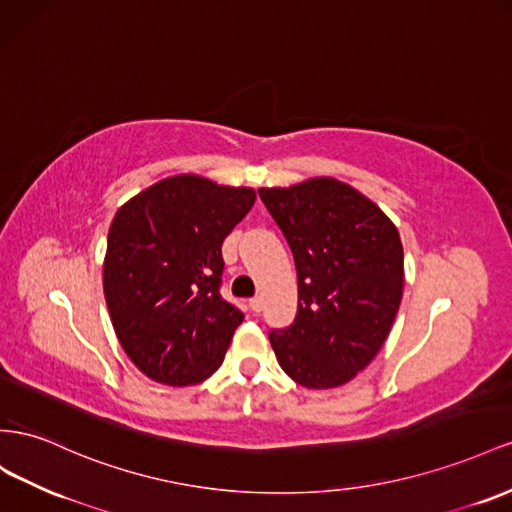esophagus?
<instances>
[{"label":"esophagus","mask_w":512,"mask_h":512,"mask_svg":"<svg viewBox=\"0 0 512 512\" xmlns=\"http://www.w3.org/2000/svg\"><path fill=\"white\" fill-rule=\"evenodd\" d=\"M260 308H262V299L260 297H252L250 299V310L252 312H260Z\"/></svg>","instance_id":"esophagus-1"}]
</instances>
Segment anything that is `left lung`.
Instances as JSON below:
<instances>
[{
  "label": "left lung",
  "mask_w": 512,
  "mask_h": 512,
  "mask_svg": "<svg viewBox=\"0 0 512 512\" xmlns=\"http://www.w3.org/2000/svg\"><path fill=\"white\" fill-rule=\"evenodd\" d=\"M297 267L295 323L269 334L286 375L329 390L364 370L388 338L403 297L398 230L347 183L319 176L293 187H262Z\"/></svg>",
  "instance_id": "8db88e82"
}]
</instances>
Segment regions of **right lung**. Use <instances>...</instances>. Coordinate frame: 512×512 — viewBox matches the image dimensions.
Masks as SVG:
<instances>
[{
	"mask_svg": "<svg viewBox=\"0 0 512 512\" xmlns=\"http://www.w3.org/2000/svg\"><path fill=\"white\" fill-rule=\"evenodd\" d=\"M256 193L196 174L163 178L122 204L107 234L103 290L124 353L163 385L222 366L243 312L222 295V243Z\"/></svg>",
	"mask_w": 512,
	"mask_h": 512,
	"instance_id": "add662e5",
	"label": "right lung"
}]
</instances>
